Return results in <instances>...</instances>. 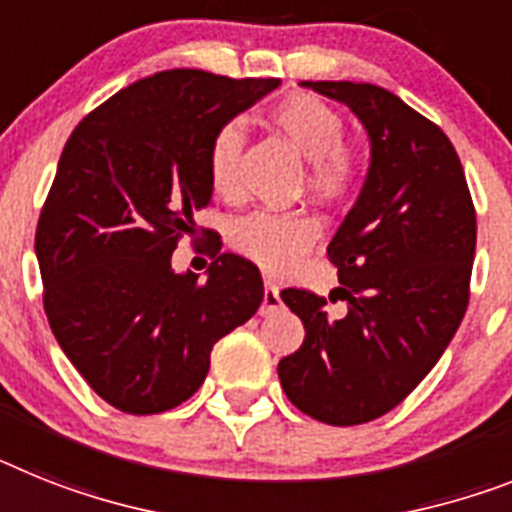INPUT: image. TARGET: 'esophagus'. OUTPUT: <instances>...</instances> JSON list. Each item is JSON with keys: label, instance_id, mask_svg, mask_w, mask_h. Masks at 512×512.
I'll return each mask as SVG.
<instances>
[{"label": "esophagus", "instance_id": "obj_1", "mask_svg": "<svg viewBox=\"0 0 512 512\" xmlns=\"http://www.w3.org/2000/svg\"><path fill=\"white\" fill-rule=\"evenodd\" d=\"M278 307H281V291H278L276 283H265L263 307H260V312H263V315H270V312H276Z\"/></svg>", "mask_w": 512, "mask_h": 512}]
</instances>
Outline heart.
Segmentation results:
<instances>
[{"mask_svg": "<svg viewBox=\"0 0 512 512\" xmlns=\"http://www.w3.org/2000/svg\"><path fill=\"white\" fill-rule=\"evenodd\" d=\"M270 124L309 161V190L325 200H338L351 190L356 163L343 148V119L333 106L309 93L278 101L270 109ZM244 132L236 122L223 124L208 145V182L213 192H236V161ZM317 239V223L304 213H249L231 226V244L239 255L268 273L286 270Z\"/></svg>", "mask_w": 512, "mask_h": 512, "instance_id": "b5f03b06", "label": "heart"}]
</instances>
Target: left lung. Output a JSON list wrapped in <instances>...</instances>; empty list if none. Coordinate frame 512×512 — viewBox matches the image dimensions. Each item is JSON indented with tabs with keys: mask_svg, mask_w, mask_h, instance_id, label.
<instances>
[{
	"mask_svg": "<svg viewBox=\"0 0 512 512\" xmlns=\"http://www.w3.org/2000/svg\"><path fill=\"white\" fill-rule=\"evenodd\" d=\"M349 106L369 140L356 203L328 244L338 268L330 302L281 291L304 322L302 349L278 362L296 409L333 427L388 414L429 375L466 315L476 252V213L445 132L385 88L304 80Z\"/></svg>",
	"mask_w": 512,
	"mask_h": 512,
	"instance_id": "8db88e82",
	"label": "left lung"
}]
</instances>
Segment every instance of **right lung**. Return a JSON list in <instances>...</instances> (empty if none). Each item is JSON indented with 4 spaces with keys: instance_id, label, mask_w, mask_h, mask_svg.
<instances>
[{
    "instance_id": "add662e5",
    "label": "right lung",
    "mask_w": 512,
    "mask_h": 512,
    "mask_svg": "<svg viewBox=\"0 0 512 512\" xmlns=\"http://www.w3.org/2000/svg\"><path fill=\"white\" fill-rule=\"evenodd\" d=\"M278 85L158 72L90 111L64 145L36 229L46 317L85 382L124 414L195 395L213 346L263 302L244 257L223 252L197 281L171 268V252L213 197V135Z\"/></svg>"
}]
</instances>
